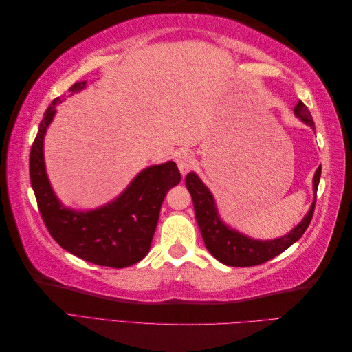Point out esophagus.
<instances>
[{"instance_id": "1", "label": "esophagus", "mask_w": 352, "mask_h": 352, "mask_svg": "<svg viewBox=\"0 0 352 352\" xmlns=\"http://www.w3.org/2000/svg\"><path fill=\"white\" fill-rule=\"evenodd\" d=\"M176 163H177V167L180 170V173H182V176H185L190 168H192L194 166V157L190 153H180L176 158Z\"/></svg>"}]
</instances>
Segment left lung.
I'll list each match as a JSON object with an SVG mask.
<instances>
[{
	"label": "left lung",
	"instance_id": "left-lung-1",
	"mask_svg": "<svg viewBox=\"0 0 352 352\" xmlns=\"http://www.w3.org/2000/svg\"><path fill=\"white\" fill-rule=\"evenodd\" d=\"M294 113L305 124L310 126L313 131L316 129L310 110L307 109V105L302 101H298ZM320 175L322 166L316 170L313 179L314 192H317ZM185 184L190 197H192L197 223L207 250L220 263L232 265V267H251V265H258L274 258L276 255H279L280 252L289 248L292 243H295L304 235V232L307 230L313 219L316 207L314 198V202L310 207V211L307 212V216L287 235L270 241H258L245 236L235 229H230L220 220L216 208V201L212 198L210 189L201 182V179L194 172L186 175Z\"/></svg>",
	"mask_w": 352,
	"mask_h": 352
}]
</instances>
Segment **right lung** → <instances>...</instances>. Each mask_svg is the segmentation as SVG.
<instances>
[{
  "label": "right lung",
  "instance_id": "right-lung-1",
  "mask_svg": "<svg viewBox=\"0 0 352 352\" xmlns=\"http://www.w3.org/2000/svg\"><path fill=\"white\" fill-rule=\"evenodd\" d=\"M85 87L87 80L76 82L69 92ZM58 102L61 98L48 105L29 157L30 184L42 220L61 248L85 261L113 269L141 261L150 251L163 199L180 182L176 163L146 167L122 195L100 208L74 211L63 207L50 185L44 163V136Z\"/></svg>",
  "mask_w": 352,
  "mask_h": 352
}]
</instances>
